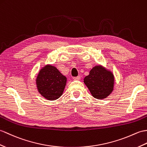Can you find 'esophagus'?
Masks as SVG:
<instances>
[{"label": "esophagus", "mask_w": 147, "mask_h": 147, "mask_svg": "<svg viewBox=\"0 0 147 147\" xmlns=\"http://www.w3.org/2000/svg\"><path fill=\"white\" fill-rule=\"evenodd\" d=\"M80 79H81V76H78L73 78V80H76V81H79V80H80Z\"/></svg>", "instance_id": "34e87169"}]
</instances>
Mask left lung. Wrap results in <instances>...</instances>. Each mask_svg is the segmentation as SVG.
I'll return each instance as SVG.
<instances>
[{"label":"left lung","mask_w":147,"mask_h":147,"mask_svg":"<svg viewBox=\"0 0 147 147\" xmlns=\"http://www.w3.org/2000/svg\"><path fill=\"white\" fill-rule=\"evenodd\" d=\"M113 74L101 66L92 69L84 79V83L94 98L101 100L111 94L114 86Z\"/></svg>","instance_id":"1"}]
</instances>
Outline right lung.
Returning <instances> with one entry per match:
<instances>
[{
	"mask_svg": "<svg viewBox=\"0 0 147 147\" xmlns=\"http://www.w3.org/2000/svg\"><path fill=\"white\" fill-rule=\"evenodd\" d=\"M66 78L56 67L47 65L40 70L36 79L39 93L48 100H56L62 95Z\"/></svg>",
	"mask_w": 147,
	"mask_h": 147,
	"instance_id": "obj_1",
	"label": "right lung"
}]
</instances>
